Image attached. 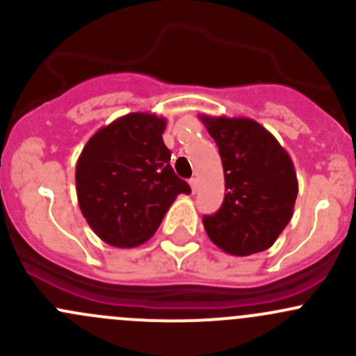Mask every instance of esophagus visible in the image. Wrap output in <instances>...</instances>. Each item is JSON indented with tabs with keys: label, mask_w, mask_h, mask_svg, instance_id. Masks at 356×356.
<instances>
[{
	"label": "esophagus",
	"mask_w": 356,
	"mask_h": 356,
	"mask_svg": "<svg viewBox=\"0 0 356 356\" xmlns=\"http://www.w3.org/2000/svg\"><path fill=\"white\" fill-rule=\"evenodd\" d=\"M189 186H191V191H193V193L198 191V179L193 177L191 181H189Z\"/></svg>",
	"instance_id": "obj_1"
}]
</instances>
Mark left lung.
<instances>
[{
    "instance_id": "8db88e82",
    "label": "left lung",
    "mask_w": 356,
    "mask_h": 356,
    "mask_svg": "<svg viewBox=\"0 0 356 356\" xmlns=\"http://www.w3.org/2000/svg\"><path fill=\"white\" fill-rule=\"evenodd\" d=\"M200 120L218 146L227 191L217 213L203 217L208 238L234 257L268 250L293 217V160L253 118L200 115Z\"/></svg>"
}]
</instances>
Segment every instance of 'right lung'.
Masks as SVG:
<instances>
[{"mask_svg": "<svg viewBox=\"0 0 356 356\" xmlns=\"http://www.w3.org/2000/svg\"><path fill=\"white\" fill-rule=\"evenodd\" d=\"M155 113H127L96 131L75 165L82 215L102 241L136 248L153 238L188 182L175 175Z\"/></svg>", "mask_w": 356, "mask_h": 356, "instance_id": "add662e5", "label": "right lung"}]
</instances>
